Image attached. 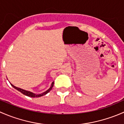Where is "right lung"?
Wrapping results in <instances>:
<instances>
[{
	"label": "right lung",
	"instance_id": "right-lung-1",
	"mask_svg": "<svg viewBox=\"0 0 124 124\" xmlns=\"http://www.w3.org/2000/svg\"><path fill=\"white\" fill-rule=\"evenodd\" d=\"M53 84H54V82H53V83H52V85H51V87H50V88L48 89L47 90V91H46V92H44V93H41V94H38V95L35 94V93H32V92H30V91H26V90L22 89H21V88H18V87H16V86H15L12 85V84H11V86H12V87H14L15 89H17V91H20V92H22V93H23V94L25 95H26V96H27V97H33V98H35V97H41V96H43V95H44L47 94V93H48V92H49L50 91H51V89H52V87H53Z\"/></svg>",
	"mask_w": 124,
	"mask_h": 124
}]
</instances>
